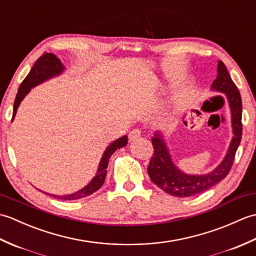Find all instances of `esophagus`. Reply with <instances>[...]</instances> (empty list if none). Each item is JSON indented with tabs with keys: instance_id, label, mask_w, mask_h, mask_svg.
<instances>
[{
	"instance_id": "34e87169",
	"label": "esophagus",
	"mask_w": 256,
	"mask_h": 256,
	"mask_svg": "<svg viewBox=\"0 0 256 256\" xmlns=\"http://www.w3.org/2000/svg\"><path fill=\"white\" fill-rule=\"evenodd\" d=\"M140 135H142V132H140V128H134L132 130L131 132H130V135H128V138L130 140H138Z\"/></svg>"
}]
</instances>
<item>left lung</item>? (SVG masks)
<instances>
[{
    "instance_id": "1",
    "label": "left lung",
    "mask_w": 256,
    "mask_h": 256,
    "mask_svg": "<svg viewBox=\"0 0 256 256\" xmlns=\"http://www.w3.org/2000/svg\"><path fill=\"white\" fill-rule=\"evenodd\" d=\"M216 91L224 92L230 103L232 126L234 136L224 162L216 170L202 176H190L182 172L172 164L170 153L160 135L152 138L154 154L148 167L150 178L162 190L175 197H192L214 187L230 172L236 158V150L242 138V100L238 86L233 82L226 64H218V76L211 86Z\"/></svg>"
}]
</instances>
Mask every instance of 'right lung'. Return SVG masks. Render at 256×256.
I'll return each mask as SVG.
<instances>
[{"label":"right lung","instance_id":"1","mask_svg":"<svg viewBox=\"0 0 256 256\" xmlns=\"http://www.w3.org/2000/svg\"><path fill=\"white\" fill-rule=\"evenodd\" d=\"M62 70H64V66L62 64L60 60H59L55 55H52L50 52L42 54V55L35 62L34 66H32V68L30 69V74L26 76V78L23 80V82H22L20 86L18 94H16L15 101H14L12 120L15 116L20 101L23 100V98L27 94H28L30 88L37 86L38 84L42 82V81H45L48 78L59 74ZM126 144H128V136H122L118 140H114L111 145H108V148L106 150L104 154H103L102 158L100 160L96 175L94 176V179H92V182L88 184V186H86L84 188L79 190V192L72 194H66V196H56V194H47L52 196V197H55L57 199H62V200H76V199L86 197V196H90L94 192H96L98 189L101 188L103 182H104V179L108 172L106 168H108L110 157L118 148H124Z\"/></svg>","mask_w":256,"mask_h":256}]
</instances>
